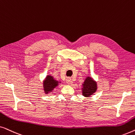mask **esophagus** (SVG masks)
I'll use <instances>...</instances> for the list:
<instances>
[{
    "instance_id": "obj_1",
    "label": "esophagus",
    "mask_w": 135,
    "mask_h": 135,
    "mask_svg": "<svg viewBox=\"0 0 135 135\" xmlns=\"http://www.w3.org/2000/svg\"><path fill=\"white\" fill-rule=\"evenodd\" d=\"M66 82L68 84H72V79L71 78H67L66 80Z\"/></svg>"
}]
</instances>
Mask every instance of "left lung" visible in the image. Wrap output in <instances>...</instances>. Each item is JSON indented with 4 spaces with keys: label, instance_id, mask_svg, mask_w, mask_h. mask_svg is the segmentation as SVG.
Segmentation results:
<instances>
[{
    "label": "left lung",
    "instance_id": "1",
    "mask_svg": "<svg viewBox=\"0 0 135 135\" xmlns=\"http://www.w3.org/2000/svg\"><path fill=\"white\" fill-rule=\"evenodd\" d=\"M82 85V95L85 97H88L93 95L97 90V82L90 77H86Z\"/></svg>",
    "mask_w": 135,
    "mask_h": 135
}]
</instances>
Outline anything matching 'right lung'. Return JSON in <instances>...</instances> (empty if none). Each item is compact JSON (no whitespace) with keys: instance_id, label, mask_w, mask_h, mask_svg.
I'll return each mask as SVG.
<instances>
[{"instance_id":"1","label":"right lung","mask_w":135,"mask_h":135,"mask_svg":"<svg viewBox=\"0 0 135 135\" xmlns=\"http://www.w3.org/2000/svg\"><path fill=\"white\" fill-rule=\"evenodd\" d=\"M58 81H56L51 75H47L45 80L44 82V89L46 94L51 92L53 90L58 86Z\"/></svg>"}]
</instances>
